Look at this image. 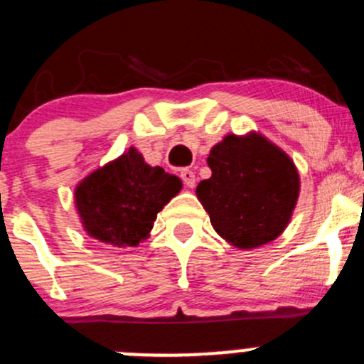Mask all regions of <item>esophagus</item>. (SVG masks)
<instances>
[{
  "label": "esophagus",
  "mask_w": 364,
  "mask_h": 364,
  "mask_svg": "<svg viewBox=\"0 0 364 364\" xmlns=\"http://www.w3.org/2000/svg\"><path fill=\"white\" fill-rule=\"evenodd\" d=\"M181 178L187 187H194V183H196V175H194V171L189 170V168H183L181 171Z\"/></svg>",
  "instance_id": "34e87169"
}]
</instances>
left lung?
I'll return each mask as SVG.
<instances>
[{
    "label": "left lung",
    "instance_id": "1",
    "mask_svg": "<svg viewBox=\"0 0 364 364\" xmlns=\"http://www.w3.org/2000/svg\"><path fill=\"white\" fill-rule=\"evenodd\" d=\"M212 177L196 196L215 232L240 250L267 244L283 233L299 198V173L282 149L257 132L228 134L207 157Z\"/></svg>",
    "mask_w": 364,
    "mask_h": 364
}]
</instances>
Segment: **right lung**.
<instances>
[{
  "label": "right lung",
  "instance_id": "add662e5",
  "mask_svg": "<svg viewBox=\"0 0 364 364\" xmlns=\"http://www.w3.org/2000/svg\"><path fill=\"white\" fill-rule=\"evenodd\" d=\"M181 189V178L161 166H149L131 146L82 178L74 191V201L90 237L117 247H136L149 239L157 212Z\"/></svg>",
  "mask_w": 364,
  "mask_h": 364
}]
</instances>
